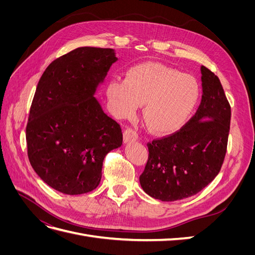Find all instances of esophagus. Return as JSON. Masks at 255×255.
I'll return each instance as SVG.
<instances>
[{"label":"esophagus","mask_w":255,"mask_h":255,"mask_svg":"<svg viewBox=\"0 0 255 255\" xmlns=\"http://www.w3.org/2000/svg\"><path fill=\"white\" fill-rule=\"evenodd\" d=\"M137 139H138V134L133 128H127L125 130V133H123V140H125L126 143L136 141Z\"/></svg>","instance_id":"obj_1"}]
</instances>
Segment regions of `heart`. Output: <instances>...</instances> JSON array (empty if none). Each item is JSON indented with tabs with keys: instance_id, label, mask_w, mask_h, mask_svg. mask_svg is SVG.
Here are the masks:
<instances>
[{
	"instance_id": "b5f03b06",
	"label": "heart",
	"mask_w": 255,
	"mask_h": 255,
	"mask_svg": "<svg viewBox=\"0 0 255 255\" xmlns=\"http://www.w3.org/2000/svg\"><path fill=\"white\" fill-rule=\"evenodd\" d=\"M112 114L117 119L133 116L142 104L141 116L154 133L179 128L195 110L200 99L198 81L189 74L157 63L129 68L125 80H113L106 86Z\"/></svg>"
}]
</instances>
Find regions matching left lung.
I'll return each instance as SVG.
<instances>
[{"mask_svg": "<svg viewBox=\"0 0 255 255\" xmlns=\"http://www.w3.org/2000/svg\"><path fill=\"white\" fill-rule=\"evenodd\" d=\"M202 100L197 113L174 134L149 142L139 182L145 194L176 201L198 194L220 171L227 153L231 106L217 75L201 66Z\"/></svg>", "mask_w": 255, "mask_h": 255, "instance_id": "8db88e82", "label": "left lung"}]
</instances>
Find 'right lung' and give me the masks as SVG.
I'll list each match as a JSON object with an SVG mask.
<instances>
[{
  "label": "right lung",
  "instance_id": "obj_1",
  "mask_svg": "<svg viewBox=\"0 0 255 255\" xmlns=\"http://www.w3.org/2000/svg\"><path fill=\"white\" fill-rule=\"evenodd\" d=\"M117 60L114 49L78 48L52 61L37 85L27 155L40 179L63 194L96 189L106 154L122 144L120 126L95 97Z\"/></svg>",
  "mask_w": 255,
  "mask_h": 255
}]
</instances>
